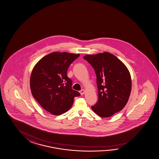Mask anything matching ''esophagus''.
Listing matches in <instances>:
<instances>
[{"label":"esophagus","mask_w":159,"mask_h":159,"mask_svg":"<svg viewBox=\"0 0 159 159\" xmlns=\"http://www.w3.org/2000/svg\"><path fill=\"white\" fill-rule=\"evenodd\" d=\"M80 93L81 95H83L84 93H85V90H84V89H81V90L80 91Z\"/></svg>","instance_id":"esophagus-1"}]
</instances>
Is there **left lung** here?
Returning <instances> with one entry per match:
<instances>
[{"mask_svg": "<svg viewBox=\"0 0 159 159\" xmlns=\"http://www.w3.org/2000/svg\"><path fill=\"white\" fill-rule=\"evenodd\" d=\"M84 59L96 72L98 100L92 106L93 111L103 117H108L123 109L131 91V77L125 65L108 52L86 55Z\"/></svg>", "mask_w": 159, "mask_h": 159, "instance_id": "8db88e82", "label": "left lung"}]
</instances>
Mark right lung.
I'll return each mask as SVG.
<instances>
[{"mask_svg":"<svg viewBox=\"0 0 159 159\" xmlns=\"http://www.w3.org/2000/svg\"><path fill=\"white\" fill-rule=\"evenodd\" d=\"M79 54L53 52L42 58L34 67L30 77L32 94L43 108L59 115L72 107L80 94L72 89L67 71Z\"/></svg>","mask_w":159,"mask_h":159,"instance_id":"1","label":"right lung"}]
</instances>
